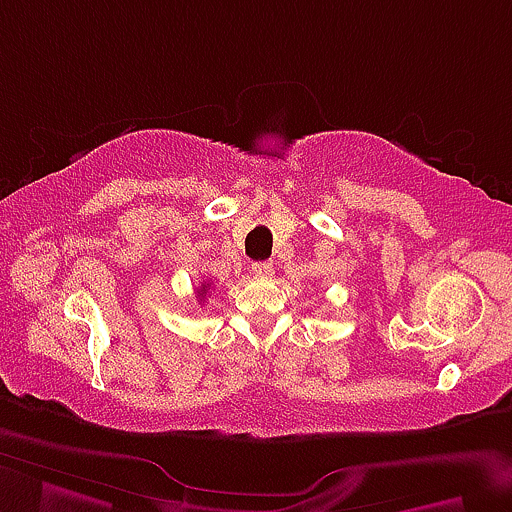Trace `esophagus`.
I'll use <instances>...</instances> for the list:
<instances>
[{"label": "esophagus", "mask_w": 512, "mask_h": 512, "mask_svg": "<svg viewBox=\"0 0 512 512\" xmlns=\"http://www.w3.org/2000/svg\"><path fill=\"white\" fill-rule=\"evenodd\" d=\"M250 269L255 276H269L272 274V262H252Z\"/></svg>", "instance_id": "34e87169"}]
</instances>
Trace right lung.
I'll use <instances>...</instances> for the list:
<instances>
[{
    "label": "right lung",
    "mask_w": 512,
    "mask_h": 512,
    "mask_svg": "<svg viewBox=\"0 0 512 512\" xmlns=\"http://www.w3.org/2000/svg\"><path fill=\"white\" fill-rule=\"evenodd\" d=\"M207 291H209V283L205 281V283H202V288H200V291H197V298H200V300H205Z\"/></svg>",
    "instance_id": "add662e5"
}]
</instances>
